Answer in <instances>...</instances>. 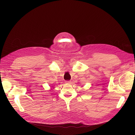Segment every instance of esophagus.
I'll return each mask as SVG.
<instances>
[{
    "label": "esophagus",
    "mask_w": 135,
    "mask_h": 135,
    "mask_svg": "<svg viewBox=\"0 0 135 135\" xmlns=\"http://www.w3.org/2000/svg\"><path fill=\"white\" fill-rule=\"evenodd\" d=\"M65 83H66V84H70V83H71V82H70V81H66Z\"/></svg>",
    "instance_id": "34e87169"
}]
</instances>
